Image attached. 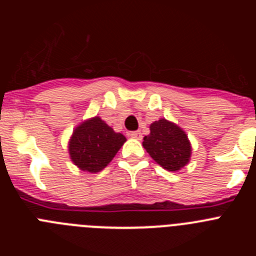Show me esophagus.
I'll return each mask as SVG.
<instances>
[{
  "label": "esophagus",
  "mask_w": 256,
  "mask_h": 256,
  "mask_svg": "<svg viewBox=\"0 0 256 256\" xmlns=\"http://www.w3.org/2000/svg\"><path fill=\"white\" fill-rule=\"evenodd\" d=\"M130 137V138H136V140H141L142 137V133L140 132V130H136V132H130V134H128Z\"/></svg>",
  "instance_id": "34e87169"
}]
</instances>
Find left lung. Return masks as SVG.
Masks as SVG:
<instances>
[{
  "instance_id": "left-lung-1",
  "label": "left lung",
  "mask_w": 256,
  "mask_h": 256,
  "mask_svg": "<svg viewBox=\"0 0 256 256\" xmlns=\"http://www.w3.org/2000/svg\"><path fill=\"white\" fill-rule=\"evenodd\" d=\"M142 146L168 172L180 170L191 160L192 146L187 133L164 118L150 124V134L144 136Z\"/></svg>"
}]
</instances>
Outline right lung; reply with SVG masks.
Instances as JSON below:
<instances>
[{
  "label": "right lung",
  "instance_id": "right-lung-1",
  "mask_svg": "<svg viewBox=\"0 0 256 256\" xmlns=\"http://www.w3.org/2000/svg\"><path fill=\"white\" fill-rule=\"evenodd\" d=\"M126 138L114 132L100 116L86 119L74 128L68 151L70 160L80 170L98 173L114 159Z\"/></svg>",
  "mask_w": 256,
  "mask_h": 256
}]
</instances>
